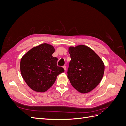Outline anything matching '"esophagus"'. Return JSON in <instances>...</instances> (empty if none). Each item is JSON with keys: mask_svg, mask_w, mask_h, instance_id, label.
I'll use <instances>...</instances> for the list:
<instances>
[{"mask_svg": "<svg viewBox=\"0 0 126 126\" xmlns=\"http://www.w3.org/2000/svg\"><path fill=\"white\" fill-rule=\"evenodd\" d=\"M63 68L64 70L66 71V66H63Z\"/></svg>", "mask_w": 126, "mask_h": 126, "instance_id": "1", "label": "esophagus"}]
</instances>
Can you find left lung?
Here are the masks:
<instances>
[{"label": "left lung", "mask_w": 126, "mask_h": 126, "mask_svg": "<svg viewBox=\"0 0 126 126\" xmlns=\"http://www.w3.org/2000/svg\"><path fill=\"white\" fill-rule=\"evenodd\" d=\"M71 60L67 76L71 85L79 92H90L100 83L105 65L94 51L85 45L69 48Z\"/></svg>", "instance_id": "obj_1"}]
</instances>
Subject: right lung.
I'll list each match as a JSON object with an SVG mask.
<instances>
[{
    "label": "right lung",
    "mask_w": 126,
    "mask_h": 126,
    "mask_svg": "<svg viewBox=\"0 0 126 126\" xmlns=\"http://www.w3.org/2000/svg\"><path fill=\"white\" fill-rule=\"evenodd\" d=\"M52 46L43 44L32 48L20 61L21 76L27 85L34 91L45 92L52 86L57 76L64 72L57 65L58 59L52 57Z\"/></svg>",
    "instance_id": "obj_1"
}]
</instances>
